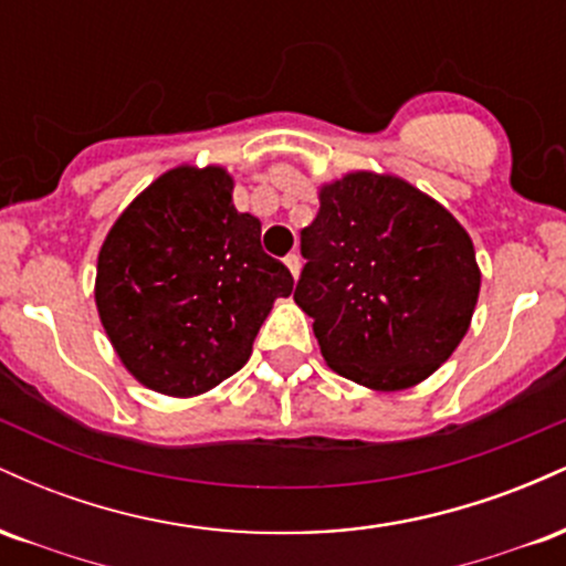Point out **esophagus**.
Wrapping results in <instances>:
<instances>
[{
  "label": "esophagus",
  "instance_id": "34e87169",
  "mask_svg": "<svg viewBox=\"0 0 566 566\" xmlns=\"http://www.w3.org/2000/svg\"><path fill=\"white\" fill-rule=\"evenodd\" d=\"M284 263H287L290 274L297 279V274H301V255H297V252H290V255L284 258Z\"/></svg>",
  "mask_w": 566,
  "mask_h": 566
}]
</instances>
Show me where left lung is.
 Listing matches in <instances>:
<instances>
[{"instance_id": "8db88e82", "label": "left lung", "mask_w": 566, "mask_h": 566, "mask_svg": "<svg viewBox=\"0 0 566 566\" xmlns=\"http://www.w3.org/2000/svg\"><path fill=\"white\" fill-rule=\"evenodd\" d=\"M301 255L295 303L324 361L359 386H415L469 333L482 284L471 237L405 180L350 172L324 186Z\"/></svg>"}]
</instances>
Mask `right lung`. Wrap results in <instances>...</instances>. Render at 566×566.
<instances>
[{
  "label": "right lung",
  "mask_w": 566,
  "mask_h": 566,
  "mask_svg": "<svg viewBox=\"0 0 566 566\" xmlns=\"http://www.w3.org/2000/svg\"><path fill=\"white\" fill-rule=\"evenodd\" d=\"M231 191L220 167H175L122 212L97 255L106 335L159 394H205L242 369L271 305L295 284Z\"/></svg>",
  "instance_id": "obj_1"
}]
</instances>
